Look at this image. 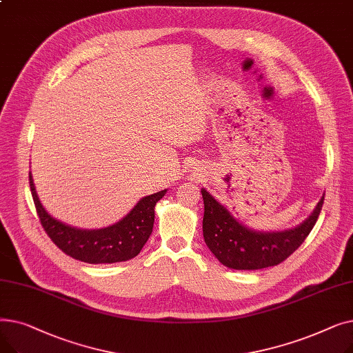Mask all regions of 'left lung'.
<instances>
[{
	"instance_id": "8db88e82",
	"label": "left lung",
	"mask_w": 353,
	"mask_h": 353,
	"mask_svg": "<svg viewBox=\"0 0 353 353\" xmlns=\"http://www.w3.org/2000/svg\"><path fill=\"white\" fill-rule=\"evenodd\" d=\"M201 196L205 201V242L221 265L236 270L265 269L286 261L309 236L325 200L322 196L313 213L298 228L285 232H256L240 223L206 189H201Z\"/></svg>"
}]
</instances>
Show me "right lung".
Instances as JSON below:
<instances>
[{"label":"right lung","mask_w":353,"mask_h":353,"mask_svg":"<svg viewBox=\"0 0 353 353\" xmlns=\"http://www.w3.org/2000/svg\"><path fill=\"white\" fill-rule=\"evenodd\" d=\"M30 189L41 225L52 242L65 254L84 263H117L136 257L154 225V206L165 190L143 197L120 221L104 229L87 230L68 226L43 208L30 172Z\"/></svg>","instance_id":"add662e5"}]
</instances>
